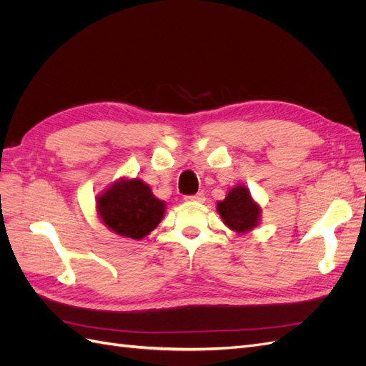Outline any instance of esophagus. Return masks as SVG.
Returning <instances> with one entry per match:
<instances>
[{
    "mask_svg": "<svg viewBox=\"0 0 366 366\" xmlns=\"http://www.w3.org/2000/svg\"><path fill=\"white\" fill-rule=\"evenodd\" d=\"M186 202H194V203H203L206 198H204V194L203 192H198L195 195H186L184 197Z\"/></svg>",
    "mask_w": 366,
    "mask_h": 366,
    "instance_id": "esophagus-1",
    "label": "esophagus"
}]
</instances>
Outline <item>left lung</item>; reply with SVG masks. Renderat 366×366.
<instances>
[{"label": "left lung", "instance_id": "1", "mask_svg": "<svg viewBox=\"0 0 366 366\" xmlns=\"http://www.w3.org/2000/svg\"><path fill=\"white\" fill-rule=\"evenodd\" d=\"M217 210L224 224L238 234H244L257 227L261 212L259 206L252 200L250 192L244 186L230 189L224 200L217 204Z\"/></svg>", "mask_w": 366, "mask_h": 366}]
</instances>
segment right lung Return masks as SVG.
I'll list each match as a JSON object with an SVG mask.
<instances>
[{
    "label": "right lung",
    "mask_w": 366,
    "mask_h": 366,
    "mask_svg": "<svg viewBox=\"0 0 366 366\" xmlns=\"http://www.w3.org/2000/svg\"><path fill=\"white\" fill-rule=\"evenodd\" d=\"M97 212L117 235L140 239L157 227L164 203L140 179L120 180L97 198Z\"/></svg>",
    "instance_id": "obj_1"
}]
</instances>
